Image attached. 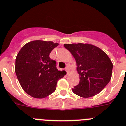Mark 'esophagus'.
I'll return each instance as SVG.
<instances>
[{"label": "esophagus", "instance_id": "34e87169", "mask_svg": "<svg viewBox=\"0 0 126 126\" xmlns=\"http://www.w3.org/2000/svg\"><path fill=\"white\" fill-rule=\"evenodd\" d=\"M65 70L66 71L67 74H68V72H70V68H69V66H66V67L65 68Z\"/></svg>", "mask_w": 126, "mask_h": 126}]
</instances>
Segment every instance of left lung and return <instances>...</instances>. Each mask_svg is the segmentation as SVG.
<instances>
[{
	"instance_id": "left-lung-1",
	"label": "left lung",
	"mask_w": 126,
	"mask_h": 126,
	"mask_svg": "<svg viewBox=\"0 0 126 126\" xmlns=\"http://www.w3.org/2000/svg\"><path fill=\"white\" fill-rule=\"evenodd\" d=\"M72 54L77 65L79 83L74 87V94L83 98L95 96L110 81L113 63L107 54L91 44H65Z\"/></svg>"
}]
</instances>
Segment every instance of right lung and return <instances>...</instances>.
<instances>
[{
	"label": "right lung",
	"mask_w": 126,
	"mask_h": 126,
	"mask_svg": "<svg viewBox=\"0 0 126 126\" xmlns=\"http://www.w3.org/2000/svg\"><path fill=\"white\" fill-rule=\"evenodd\" d=\"M58 43L33 41L24 45L15 59V71L20 85L35 98H44L54 93L64 71L56 68L50 54Z\"/></svg>",
	"instance_id": "add662e5"
}]
</instances>
